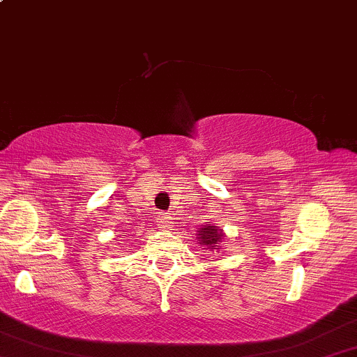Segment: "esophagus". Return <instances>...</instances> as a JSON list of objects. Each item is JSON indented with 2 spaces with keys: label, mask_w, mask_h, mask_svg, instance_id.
<instances>
[{
  "label": "esophagus",
  "mask_w": 357,
  "mask_h": 357,
  "mask_svg": "<svg viewBox=\"0 0 357 357\" xmlns=\"http://www.w3.org/2000/svg\"><path fill=\"white\" fill-rule=\"evenodd\" d=\"M169 225H171V222L167 221V218H161V220H160V226L165 227V229H166V227H169Z\"/></svg>",
  "instance_id": "esophagus-1"
}]
</instances>
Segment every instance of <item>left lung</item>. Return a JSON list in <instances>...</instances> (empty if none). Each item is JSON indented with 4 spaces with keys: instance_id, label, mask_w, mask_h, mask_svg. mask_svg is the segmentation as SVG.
<instances>
[{
    "instance_id": "1",
    "label": "left lung",
    "mask_w": 357,
    "mask_h": 357,
    "mask_svg": "<svg viewBox=\"0 0 357 357\" xmlns=\"http://www.w3.org/2000/svg\"><path fill=\"white\" fill-rule=\"evenodd\" d=\"M225 238L221 233V229H218V226H204L199 229V244L203 249H209V251H214V249H220L218 244L221 243V239Z\"/></svg>"
}]
</instances>
